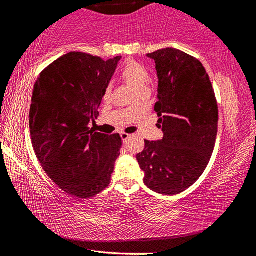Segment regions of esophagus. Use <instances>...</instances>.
<instances>
[{
	"label": "esophagus",
	"mask_w": 256,
	"mask_h": 256,
	"mask_svg": "<svg viewBox=\"0 0 256 256\" xmlns=\"http://www.w3.org/2000/svg\"><path fill=\"white\" fill-rule=\"evenodd\" d=\"M132 136L131 134H128V133H120V138H122V141L124 142V144H126L128 140L130 138H131Z\"/></svg>",
	"instance_id": "obj_1"
}]
</instances>
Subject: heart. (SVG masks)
<instances>
[{
	"mask_svg": "<svg viewBox=\"0 0 256 256\" xmlns=\"http://www.w3.org/2000/svg\"><path fill=\"white\" fill-rule=\"evenodd\" d=\"M120 78L136 94L148 92V84L150 81L149 72L140 63L128 60L120 71ZM108 92H110V88L106 89L105 94H108Z\"/></svg>",
	"mask_w": 256,
	"mask_h": 256,
	"instance_id": "heart-1",
	"label": "heart"
}]
</instances>
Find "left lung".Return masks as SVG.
I'll use <instances>...</instances> for the list:
<instances>
[{
	"label": "left lung",
	"instance_id": "left-lung-1",
	"mask_svg": "<svg viewBox=\"0 0 256 256\" xmlns=\"http://www.w3.org/2000/svg\"><path fill=\"white\" fill-rule=\"evenodd\" d=\"M146 58L158 76V141L144 140L136 154L144 184L164 196L184 192L206 170L218 133V105L200 60L176 48H164Z\"/></svg>",
	"mask_w": 256,
	"mask_h": 256
}]
</instances>
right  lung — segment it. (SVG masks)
Segmentation results:
<instances>
[{
	"label": "right lung",
	"instance_id": "right-lung-1",
	"mask_svg": "<svg viewBox=\"0 0 256 256\" xmlns=\"http://www.w3.org/2000/svg\"><path fill=\"white\" fill-rule=\"evenodd\" d=\"M122 56L102 60L71 52L50 64L34 86L29 112L32 144L50 178L80 198L110 183L122 138L90 130Z\"/></svg>",
	"mask_w": 256,
	"mask_h": 256
}]
</instances>
